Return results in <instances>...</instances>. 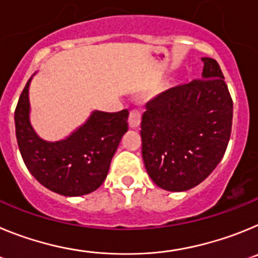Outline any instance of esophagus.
<instances>
[{"label":"esophagus","instance_id":"1","mask_svg":"<svg viewBox=\"0 0 258 258\" xmlns=\"http://www.w3.org/2000/svg\"><path fill=\"white\" fill-rule=\"evenodd\" d=\"M128 123L132 128H138L141 123V112L139 109H132L128 115Z\"/></svg>","mask_w":258,"mask_h":258}]
</instances>
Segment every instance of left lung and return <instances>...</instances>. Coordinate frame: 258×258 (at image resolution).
Here are the masks:
<instances>
[{"label": "left lung", "instance_id": "1", "mask_svg": "<svg viewBox=\"0 0 258 258\" xmlns=\"http://www.w3.org/2000/svg\"><path fill=\"white\" fill-rule=\"evenodd\" d=\"M202 80L176 86L146 103L143 159L159 187L185 191L201 184L230 140L233 100L219 62L202 57Z\"/></svg>", "mask_w": 258, "mask_h": 258}]
</instances>
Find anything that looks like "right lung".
Instances as JSON below:
<instances>
[{"instance_id": "1", "label": "right lung", "mask_w": 258, "mask_h": 258, "mask_svg": "<svg viewBox=\"0 0 258 258\" xmlns=\"http://www.w3.org/2000/svg\"><path fill=\"white\" fill-rule=\"evenodd\" d=\"M29 82L15 109L16 140L25 166L51 191L66 197L92 192L105 180L120 139L128 130V110H95L68 139L47 143L37 136L29 123Z\"/></svg>"}]
</instances>
